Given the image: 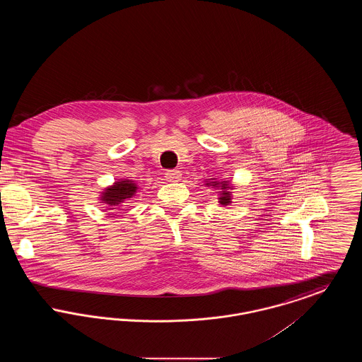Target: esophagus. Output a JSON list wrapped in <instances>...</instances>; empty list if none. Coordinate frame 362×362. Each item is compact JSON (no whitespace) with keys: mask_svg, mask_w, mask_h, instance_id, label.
<instances>
[{"mask_svg":"<svg viewBox=\"0 0 362 362\" xmlns=\"http://www.w3.org/2000/svg\"><path fill=\"white\" fill-rule=\"evenodd\" d=\"M180 176H182V173L179 170H168L167 173H165V177L170 180V182H179L180 180Z\"/></svg>","mask_w":362,"mask_h":362,"instance_id":"34e87169","label":"esophagus"}]
</instances>
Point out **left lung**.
<instances>
[{
    "instance_id": "1",
    "label": "left lung",
    "mask_w": 362,
    "mask_h": 362,
    "mask_svg": "<svg viewBox=\"0 0 362 362\" xmlns=\"http://www.w3.org/2000/svg\"><path fill=\"white\" fill-rule=\"evenodd\" d=\"M206 185H210V186H213L214 189H217V187H221L220 189H223V191H218L220 192V204L221 205H228L229 202H230V194H229V191H226V189H229V186H228V182H210V183H206Z\"/></svg>"
}]
</instances>
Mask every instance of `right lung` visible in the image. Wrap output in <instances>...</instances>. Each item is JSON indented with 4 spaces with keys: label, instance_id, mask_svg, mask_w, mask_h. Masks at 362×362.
Returning a JSON list of instances; mask_svg holds the SVG:
<instances>
[{
    "label": "right lung",
    "instance_id": "add662e5",
    "mask_svg": "<svg viewBox=\"0 0 362 362\" xmlns=\"http://www.w3.org/2000/svg\"><path fill=\"white\" fill-rule=\"evenodd\" d=\"M137 192V185L132 180H121L114 183V186L105 189L102 195V201L107 204L111 209H117L121 206L124 199L132 198Z\"/></svg>",
    "mask_w": 362,
    "mask_h": 362
}]
</instances>
